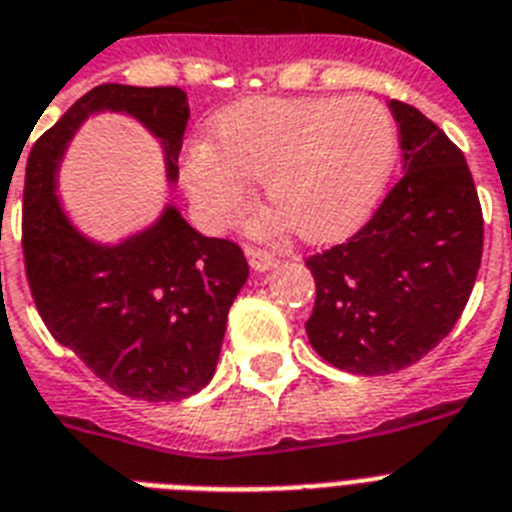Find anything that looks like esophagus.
Here are the masks:
<instances>
[{
    "mask_svg": "<svg viewBox=\"0 0 512 512\" xmlns=\"http://www.w3.org/2000/svg\"><path fill=\"white\" fill-rule=\"evenodd\" d=\"M248 264L256 269V272H269L274 266L280 264V256L274 251H266V248H248Z\"/></svg>",
    "mask_w": 512,
    "mask_h": 512,
    "instance_id": "esophagus-1",
    "label": "esophagus"
}]
</instances>
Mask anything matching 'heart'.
I'll use <instances>...</instances> for the list:
<instances>
[{
    "label": "heart",
    "instance_id": "1",
    "mask_svg": "<svg viewBox=\"0 0 512 512\" xmlns=\"http://www.w3.org/2000/svg\"><path fill=\"white\" fill-rule=\"evenodd\" d=\"M398 154V128L371 99H248L214 120V146L193 143L183 183L209 225L246 204L248 180L295 235L327 240L377 204Z\"/></svg>",
    "mask_w": 512,
    "mask_h": 512
}]
</instances>
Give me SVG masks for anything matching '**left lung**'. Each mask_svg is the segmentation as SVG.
Masks as SVG:
<instances>
[{"label":"left lung","mask_w":512,"mask_h":512,"mask_svg":"<svg viewBox=\"0 0 512 512\" xmlns=\"http://www.w3.org/2000/svg\"><path fill=\"white\" fill-rule=\"evenodd\" d=\"M403 177L345 243L308 256L316 303L306 332L327 363L392 374L450 335L474 290L484 217L463 151L429 117L390 101Z\"/></svg>","instance_id":"1"}]
</instances>
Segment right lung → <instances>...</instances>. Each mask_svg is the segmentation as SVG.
Wrapping results in <instances>:
<instances>
[{
	"label": "right lung",
	"mask_w": 512,
	"mask_h": 512,
	"mask_svg": "<svg viewBox=\"0 0 512 512\" xmlns=\"http://www.w3.org/2000/svg\"><path fill=\"white\" fill-rule=\"evenodd\" d=\"M99 109L141 120L162 141L167 177H177L188 125L183 91L120 83L91 88L28 154L25 277L46 329L101 382L133 400L175 403L214 377L227 311L246 285L248 261L238 243L206 238L175 206L112 248L96 246L70 225L54 196V177L67 141Z\"/></svg>",
	"instance_id": "obj_1"
}]
</instances>
